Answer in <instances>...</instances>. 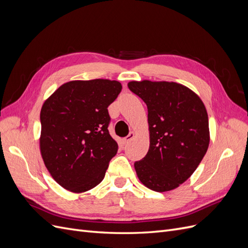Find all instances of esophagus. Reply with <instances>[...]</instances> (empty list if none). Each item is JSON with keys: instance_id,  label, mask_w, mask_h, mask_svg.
<instances>
[{"instance_id": "34e87169", "label": "esophagus", "mask_w": 248, "mask_h": 248, "mask_svg": "<svg viewBox=\"0 0 248 248\" xmlns=\"http://www.w3.org/2000/svg\"><path fill=\"white\" fill-rule=\"evenodd\" d=\"M134 137H136V134H134V132H130L128 136H127L126 138H124V141L125 142H129Z\"/></svg>"}]
</instances>
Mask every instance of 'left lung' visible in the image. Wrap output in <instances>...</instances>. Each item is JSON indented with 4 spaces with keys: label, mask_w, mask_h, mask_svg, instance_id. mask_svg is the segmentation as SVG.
Instances as JSON below:
<instances>
[{
    "label": "left lung",
    "mask_w": 248,
    "mask_h": 248,
    "mask_svg": "<svg viewBox=\"0 0 248 248\" xmlns=\"http://www.w3.org/2000/svg\"><path fill=\"white\" fill-rule=\"evenodd\" d=\"M128 88L148 108L150 147L134 162L137 175L154 191L175 189L193 174L208 150L204 103L190 89L172 81H130Z\"/></svg>",
    "instance_id": "left-lung-1"
}]
</instances>
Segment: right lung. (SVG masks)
<instances>
[{"instance_id":"add662e5","label":"right lung","mask_w":248,"mask_h":248,"mask_svg":"<svg viewBox=\"0 0 248 248\" xmlns=\"http://www.w3.org/2000/svg\"><path fill=\"white\" fill-rule=\"evenodd\" d=\"M121 90L117 80H72L43 103L41 156L51 177L65 189L85 192L106 176L118 151L108 129V108Z\"/></svg>"}]
</instances>
